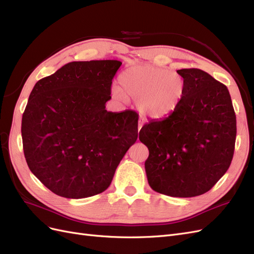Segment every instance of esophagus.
I'll return each mask as SVG.
<instances>
[{
	"mask_svg": "<svg viewBox=\"0 0 254 254\" xmlns=\"http://www.w3.org/2000/svg\"><path fill=\"white\" fill-rule=\"evenodd\" d=\"M142 126H143V120H142V119H140V120H139V127H137V129H139V131L141 130Z\"/></svg>",
	"mask_w": 254,
	"mask_h": 254,
	"instance_id": "esophagus-1",
	"label": "esophagus"
}]
</instances>
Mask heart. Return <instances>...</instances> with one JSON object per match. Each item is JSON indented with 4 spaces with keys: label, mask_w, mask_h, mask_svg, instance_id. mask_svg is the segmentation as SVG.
Returning a JSON list of instances; mask_svg holds the SVG:
<instances>
[{
    "label": "heart",
    "mask_w": 254,
    "mask_h": 254,
    "mask_svg": "<svg viewBox=\"0 0 254 254\" xmlns=\"http://www.w3.org/2000/svg\"><path fill=\"white\" fill-rule=\"evenodd\" d=\"M120 88H113V95L124 101L125 94L137 99V108L152 119L172 113L186 93V81L181 75L155 65L130 66L119 76Z\"/></svg>",
    "instance_id": "heart-1"
}]
</instances>
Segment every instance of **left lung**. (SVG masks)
Masks as SVG:
<instances>
[{
	"mask_svg": "<svg viewBox=\"0 0 254 254\" xmlns=\"http://www.w3.org/2000/svg\"><path fill=\"white\" fill-rule=\"evenodd\" d=\"M186 81L178 107L140 130L147 146L150 188L171 197H195L210 190L231 164L236 117L225 84L199 68L177 71Z\"/></svg>",
	"mask_w": 254,
	"mask_h": 254,
	"instance_id": "left-lung-1",
	"label": "left lung"
}]
</instances>
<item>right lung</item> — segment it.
Listing matches in <instances>:
<instances>
[{"label": "right lung", "mask_w": 254, "mask_h": 254, "mask_svg": "<svg viewBox=\"0 0 254 254\" xmlns=\"http://www.w3.org/2000/svg\"><path fill=\"white\" fill-rule=\"evenodd\" d=\"M119 60L73 61L38 81L22 117L23 150L38 179L58 196L80 199L109 188L137 139V114L110 112Z\"/></svg>", "instance_id": "add662e5"}]
</instances>
